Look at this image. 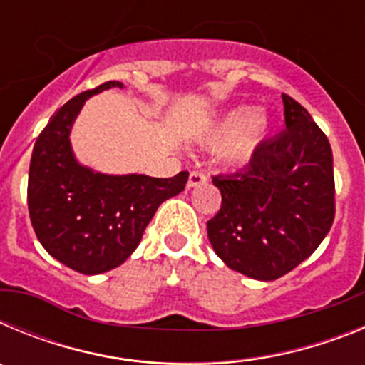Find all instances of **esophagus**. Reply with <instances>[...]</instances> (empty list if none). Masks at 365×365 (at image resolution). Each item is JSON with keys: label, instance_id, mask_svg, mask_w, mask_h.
Here are the masks:
<instances>
[{"label": "esophagus", "instance_id": "esophagus-1", "mask_svg": "<svg viewBox=\"0 0 365 365\" xmlns=\"http://www.w3.org/2000/svg\"><path fill=\"white\" fill-rule=\"evenodd\" d=\"M206 180H208V177H206L202 172H192V173H190L188 186H190V188H195V186L206 185Z\"/></svg>", "mask_w": 365, "mask_h": 365}]
</instances>
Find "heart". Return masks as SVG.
Here are the masks:
<instances>
[{
    "mask_svg": "<svg viewBox=\"0 0 365 365\" xmlns=\"http://www.w3.org/2000/svg\"><path fill=\"white\" fill-rule=\"evenodd\" d=\"M269 130V122L265 115L257 113L254 108H237L230 111L227 117L212 128L210 131V143L219 144L227 143L230 138L240 135L232 143L230 150L227 151V157L232 160H241L250 157L254 148L257 146L263 135Z\"/></svg>",
    "mask_w": 365,
    "mask_h": 365,
    "instance_id": "1",
    "label": "heart"
}]
</instances>
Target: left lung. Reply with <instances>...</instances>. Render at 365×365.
<instances>
[{
	"label": "left lung",
	"mask_w": 365,
	"mask_h": 365,
	"mask_svg": "<svg viewBox=\"0 0 365 365\" xmlns=\"http://www.w3.org/2000/svg\"><path fill=\"white\" fill-rule=\"evenodd\" d=\"M282 98L287 130L263 140L240 172L212 177L222 201L206 222L225 265L261 282L307 259L334 221L331 144L307 109Z\"/></svg>",
	"instance_id": "obj_1"
}]
</instances>
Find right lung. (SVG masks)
<instances>
[{
	"instance_id": "right-lung-1",
	"label": "right lung",
	"mask_w": 365,
	"mask_h": 365,
	"mask_svg": "<svg viewBox=\"0 0 365 365\" xmlns=\"http://www.w3.org/2000/svg\"><path fill=\"white\" fill-rule=\"evenodd\" d=\"M122 87L106 82L71 98L36 138L29 168L27 202L41 247L80 274H102L122 265L138 247L160 202L185 190L188 172L170 179L106 175L74 159L69 133L83 102Z\"/></svg>"
}]
</instances>
